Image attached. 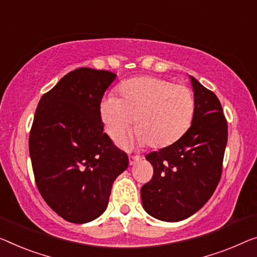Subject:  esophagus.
I'll list each match as a JSON object with an SVG mask.
<instances>
[{
  "mask_svg": "<svg viewBox=\"0 0 257 257\" xmlns=\"http://www.w3.org/2000/svg\"><path fill=\"white\" fill-rule=\"evenodd\" d=\"M140 159V156H129V164L130 165H135L136 162H139Z\"/></svg>",
  "mask_w": 257,
  "mask_h": 257,
  "instance_id": "obj_1",
  "label": "esophagus"
}]
</instances>
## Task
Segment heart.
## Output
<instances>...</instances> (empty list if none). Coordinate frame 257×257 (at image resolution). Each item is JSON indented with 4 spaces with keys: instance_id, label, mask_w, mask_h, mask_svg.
Here are the masks:
<instances>
[{
    "instance_id": "1",
    "label": "heart",
    "mask_w": 257,
    "mask_h": 257,
    "mask_svg": "<svg viewBox=\"0 0 257 257\" xmlns=\"http://www.w3.org/2000/svg\"><path fill=\"white\" fill-rule=\"evenodd\" d=\"M120 95L106 94L99 113L112 139L122 135L135 118L137 129L130 141H122L124 145L167 147L177 142L193 121V93L181 84L150 76L133 78L121 84Z\"/></svg>"
}]
</instances>
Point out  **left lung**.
Instances as JSON below:
<instances>
[{
	"instance_id": "obj_1",
	"label": "left lung",
	"mask_w": 257,
	"mask_h": 257,
	"mask_svg": "<svg viewBox=\"0 0 257 257\" xmlns=\"http://www.w3.org/2000/svg\"><path fill=\"white\" fill-rule=\"evenodd\" d=\"M194 91L190 128L175 142L145 156L153 177L142 187L145 211L156 219L180 221L197 212L221 177L227 122L219 99L189 76Z\"/></svg>"
}]
</instances>
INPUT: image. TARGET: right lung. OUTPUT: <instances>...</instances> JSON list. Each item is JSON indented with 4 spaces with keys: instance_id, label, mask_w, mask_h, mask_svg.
Listing matches in <instances>:
<instances>
[{
    "instance_id": "right-lung-1",
    "label": "right lung",
    "mask_w": 257,
    "mask_h": 257,
    "mask_svg": "<svg viewBox=\"0 0 257 257\" xmlns=\"http://www.w3.org/2000/svg\"><path fill=\"white\" fill-rule=\"evenodd\" d=\"M116 78L106 70L78 68L41 97L29 148L34 179L45 202L68 221L101 216L114 180L127 170V153L104 133L99 106Z\"/></svg>"
}]
</instances>
